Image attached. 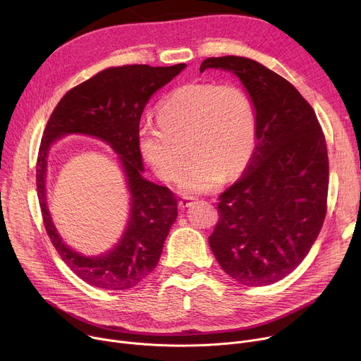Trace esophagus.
I'll return each instance as SVG.
<instances>
[{
	"label": "esophagus",
	"instance_id": "obj_1",
	"mask_svg": "<svg viewBox=\"0 0 361 361\" xmlns=\"http://www.w3.org/2000/svg\"><path fill=\"white\" fill-rule=\"evenodd\" d=\"M191 204H193V199H191V197H184V199H181L180 202H178V207L180 209H187V207H190Z\"/></svg>",
	"mask_w": 361,
	"mask_h": 361
}]
</instances>
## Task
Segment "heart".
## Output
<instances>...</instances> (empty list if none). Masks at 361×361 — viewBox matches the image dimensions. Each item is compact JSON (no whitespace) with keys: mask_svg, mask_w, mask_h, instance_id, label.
I'll return each mask as SVG.
<instances>
[{"mask_svg":"<svg viewBox=\"0 0 361 361\" xmlns=\"http://www.w3.org/2000/svg\"><path fill=\"white\" fill-rule=\"evenodd\" d=\"M158 120L140 126V154L164 181H174L193 154L178 181L184 195L209 193L225 174L243 171L255 148V109L238 87L185 84L162 100Z\"/></svg>","mask_w":361,"mask_h":361,"instance_id":"obj_1","label":"heart"}]
</instances>
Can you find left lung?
<instances>
[{"label":"left lung","mask_w":361,"mask_h":361,"mask_svg":"<svg viewBox=\"0 0 361 361\" xmlns=\"http://www.w3.org/2000/svg\"><path fill=\"white\" fill-rule=\"evenodd\" d=\"M206 69L241 81L257 117L254 152L219 197L210 250L235 281L273 284L299 266L321 232L329 174L325 136L300 92L261 63L207 58L200 72Z\"/></svg>","instance_id":"1"}]
</instances>
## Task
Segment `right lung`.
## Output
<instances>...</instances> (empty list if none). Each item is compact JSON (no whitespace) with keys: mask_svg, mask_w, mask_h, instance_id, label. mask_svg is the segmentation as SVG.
<instances>
[{"mask_svg":"<svg viewBox=\"0 0 361 361\" xmlns=\"http://www.w3.org/2000/svg\"><path fill=\"white\" fill-rule=\"evenodd\" d=\"M185 63L109 68L68 91L46 125L36 165L43 224L62 261L85 283L106 290H128L157 267L168 232L177 219V199L166 187L143 177L139 122L151 95L174 80ZM84 134L104 141L118 155L131 202L127 228L118 244L100 256H84L59 235L47 204V158L55 141Z\"/></svg>","mask_w":361,"mask_h":361,"instance_id":"obj_1","label":"right lung"}]
</instances>
